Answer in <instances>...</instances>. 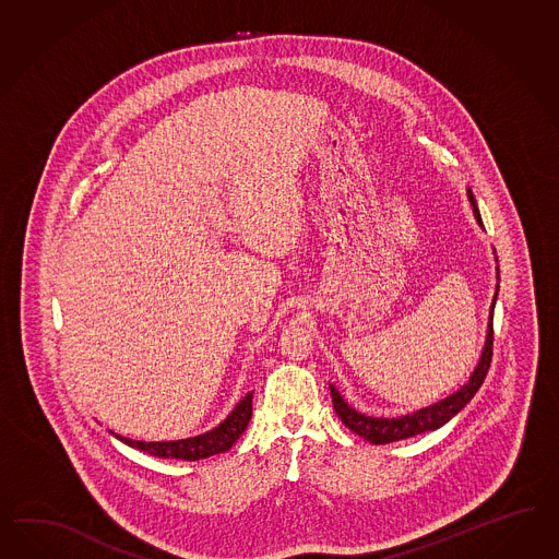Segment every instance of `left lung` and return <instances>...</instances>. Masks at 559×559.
I'll return each mask as SVG.
<instances>
[{
	"instance_id": "obj_1",
	"label": "left lung",
	"mask_w": 559,
	"mask_h": 559,
	"mask_svg": "<svg viewBox=\"0 0 559 559\" xmlns=\"http://www.w3.org/2000/svg\"><path fill=\"white\" fill-rule=\"evenodd\" d=\"M471 202L475 205V214H477L478 222H480V214H478L477 204H475V198L473 193L468 195ZM495 300L497 295L492 299V307H490V321H489V333H487V343H485V349L480 355V361H478L475 373L471 376V381L464 385L463 390H459L456 394L450 395L447 400L438 402L430 408L420 409L416 414H409V416H402V418H392V420H385V418H369L364 416L359 412H355L354 408H349L340 392L331 388V397H333V408L337 412V416L341 418V423L345 424L349 430H354L355 435L361 436L369 440L371 444H390L395 440H404L409 436L423 435V432H430L436 430L440 426L449 423L452 416H456L461 409L471 402V397L477 394L478 388L483 385V381L487 378V371L490 368V359H492V309H495Z\"/></svg>"
}]
</instances>
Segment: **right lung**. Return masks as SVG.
Masks as SVG:
<instances>
[{"label":"right lung","instance_id":"obj_1","mask_svg":"<svg viewBox=\"0 0 559 559\" xmlns=\"http://www.w3.org/2000/svg\"><path fill=\"white\" fill-rule=\"evenodd\" d=\"M250 418H252V392L246 395L230 416L212 432H205L195 438H186V440H176V442H141V440H131L123 436H117V438L133 449L143 450V452L159 456V459L200 461V459H207L212 454L230 450L231 444L245 432Z\"/></svg>","mask_w":559,"mask_h":559}]
</instances>
